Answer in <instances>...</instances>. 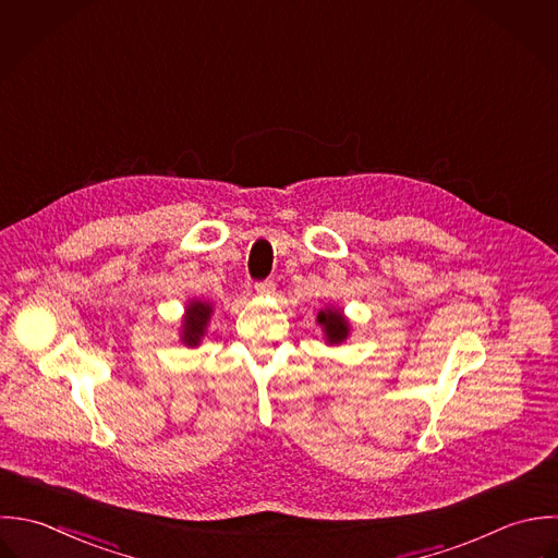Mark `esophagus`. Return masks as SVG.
Segmentation results:
<instances>
[{"label": "esophagus", "instance_id": "34e87169", "mask_svg": "<svg viewBox=\"0 0 558 558\" xmlns=\"http://www.w3.org/2000/svg\"><path fill=\"white\" fill-rule=\"evenodd\" d=\"M275 290H277L275 281H262V283H257V286H255V292H257V294H262V296H272V294H275Z\"/></svg>", "mask_w": 558, "mask_h": 558}]
</instances>
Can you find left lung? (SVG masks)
Wrapping results in <instances>:
<instances>
[{"label": "left lung", "mask_w": 558, "mask_h": 558, "mask_svg": "<svg viewBox=\"0 0 558 558\" xmlns=\"http://www.w3.org/2000/svg\"><path fill=\"white\" fill-rule=\"evenodd\" d=\"M316 323L323 327L325 342L329 347H338V344L347 342L349 336H351V323L344 316V310H340L336 305H329V307L320 310Z\"/></svg>", "instance_id": "1"}]
</instances>
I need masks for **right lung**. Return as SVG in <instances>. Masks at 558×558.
Listing matches in <instances>:
<instances>
[{"label": "right lung", "mask_w": 558, "mask_h": 558, "mask_svg": "<svg viewBox=\"0 0 558 558\" xmlns=\"http://www.w3.org/2000/svg\"><path fill=\"white\" fill-rule=\"evenodd\" d=\"M214 305L209 301L201 299H190L182 316V327H180V340L186 344L187 349H194L201 344V340L207 333V325L211 320Z\"/></svg>", "instance_id": "1"}]
</instances>
